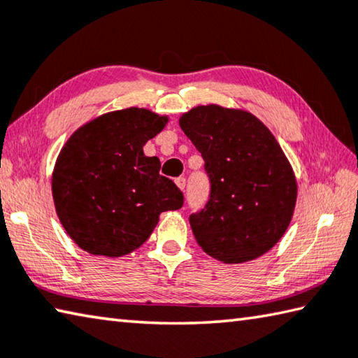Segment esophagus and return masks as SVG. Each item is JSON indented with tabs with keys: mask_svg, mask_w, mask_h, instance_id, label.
<instances>
[{
	"mask_svg": "<svg viewBox=\"0 0 358 358\" xmlns=\"http://www.w3.org/2000/svg\"><path fill=\"white\" fill-rule=\"evenodd\" d=\"M175 183H177V186L180 187V189H185V186H186V178H185V177H178V178H175Z\"/></svg>",
	"mask_w": 358,
	"mask_h": 358,
	"instance_id": "esophagus-1",
	"label": "esophagus"
}]
</instances>
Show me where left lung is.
Returning a JSON list of instances; mask_svg holds the SVG:
<instances>
[{
    "label": "left lung",
    "instance_id": "1",
    "mask_svg": "<svg viewBox=\"0 0 358 358\" xmlns=\"http://www.w3.org/2000/svg\"><path fill=\"white\" fill-rule=\"evenodd\" d=\"M180 127L205 161L210 196L189 224L199 245L224 263L262 257L283 236L294 211V173L274 136L255 115L197 106Z\"/></svg>",
    "mask_w": 358,
    "mask_h": 358
}]
</instances>
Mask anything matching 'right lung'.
Returning <instances> with one entry per match:
<instances>
[{"mask_svg":"<svg viewBox=\"0 0 358 358\" xmlns=\"http://www.w3.org/2000/svg\"><path fill=\"white\" fill-rule=\"evenodd\" d=\"M167 119L128 108L86 123L67 141L53 172L56 213L92 255L122 257L147 241L159 214L183 206V192L142 147Z\"/></svg>","mask_w":358,"mask_h":358,"instance_id":"1","label":"right lung"}]
</instances>
